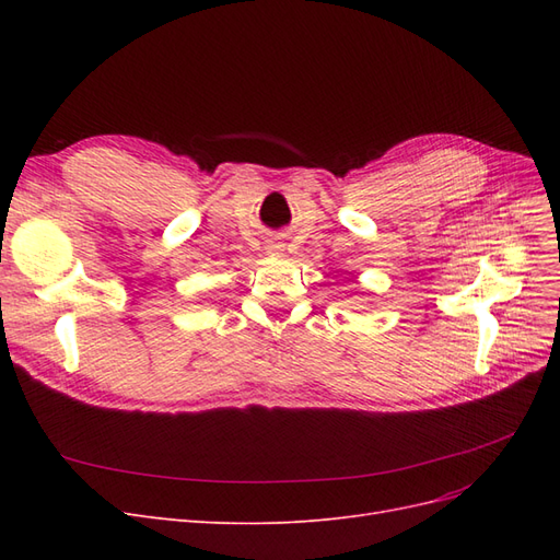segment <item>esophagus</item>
I'll list each match as a JSON object with an SVG mask.
<instances>
[{
  "mask_svg": "<svg viewBox=\"0 0 560 560\" xmlns=\"http://www.w3.org/2000/svg\"><path fill=\"white\" fill-rule=\"evenodd\" d=\"M282 247H284V245H282V243H276V241L268 243V252H273V254H280Z\"/></svg>",
  "mask_w": 560,
  "mask_h": 560,
  "instance_id": "esophagus-1",
  "label": "esophagus"
}]
</instances>
